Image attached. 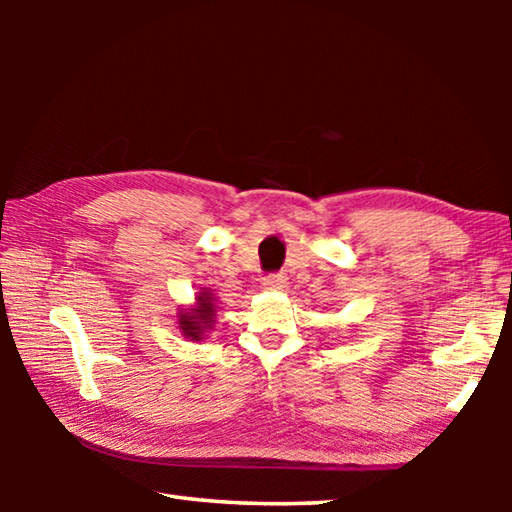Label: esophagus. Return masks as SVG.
Listing matches in <instances>:
<instances>
[{"instance_id": "1", "label": "esophagus", "mask_w": 512, "mask_h": 512, "mask_svg": "<svg viewBox=\"0 0 512 512\" xmlns=\"http://www.w3.org/2000/svg\"><path fill=\"white\" fill-rule=\"evenodd\" d=\"M262 287L268 291H282L284 287H287V280H284V275H268V277H264Z\"/></svg>"}]
</instances>
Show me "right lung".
Here are the masks:
<instances>
[{
	"label": "right lung",
	"instance_id": "obj_1",
	"mask_svg": "<svg viewBox=\"0 0 512 512\" xmlns=\"http://www.w3.org/2000/svg\"><path fill=\"white\" fill-rule=\"evenodd\" d=\"M216 300L212 289L201 287L196 293L192 307H180L178 329L189 341H203L207 332H212L216 323Z\"/></svg>",
	"mask_w": 512,
	"mask_h": 512
}]
</instances>
